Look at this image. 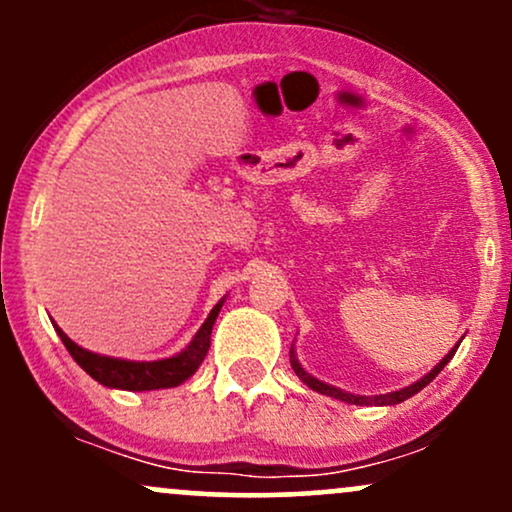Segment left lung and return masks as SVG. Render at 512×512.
<instances>
[{"instance_id":"1","label":"left lung","mask_w":512,"mask_h":512,"mask_svg":"<svg viewBox=\"0 0 512 512\" xmlns=\"http://www.w3.org/2000/svg\"><path fill=\"white\" fill-rule=\"evenodd\" d=\"M457 346H460V344H455V349H452L450 354L445 356L443 361H440L438 366L431 370V373L424 375V378H421V380H416L414 385H409V387H402V390H397V392H387V395H373V397L351 395V392H344V390H339V387H332V385L322 383V380L313 378V375H310L308 370H305V368L301 366V363H298L296 354H293V346H291V368L296 370V375H298V378H301L303 383L310 387V390L320 392V395H327V397H334V399H342V402H346V404H358V407H370V404H375V407H387V404H399V402H404V399H409L411 395H416V392H421V390H424V387H426L428 383H431L433 378H436V375L440 373V370H443L445 366H448V361H450V358L455 356Z\"/></svg>"}]
</instances>
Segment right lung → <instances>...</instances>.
Returning <instances> with one entry per match:
<instances>
[{
  "label": "right lung",
  "mask_w": 512,
  "mask_h": 512,
  "mask_svg": "<svg viewBox=\"0 0 512 512\" xmlns=\"http://www.w3.org/2000/svg\"><path fill=\"white\" fill-rule=\"evenodd\" d=\"M221 305L223 301H219L211 308L209 317L204 320V325L199 327L195 339L187 344V349H182L180 354L170 358H161V361H125V358L93 354V351H86L81 349L79 344H74L57 325L55 330L60 334L62 344L67 346V351L72 354L74 361L101 385L129 392L163 390V387H178L180 383H185V380L190 378V375H195V370L202 366L211 344V327H214L216 317H219Z\"/></svg>",
  "instance_id": "right-lung-1"
}]
</instances>
